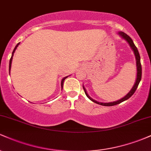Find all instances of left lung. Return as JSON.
Wrapping results in <instances>:
<instances>
[{
  "instance_id": "1",
  "label": "left lung",
  "mask_w": 151,
  "mask_h": 151,
  "mask_svg": "<svg viewBox=\"0 0 151 151\" xmlns=\"http://www.w3.org/2000/svg\"><path fill=\"white\" fill-rule=\"evenodd\" d=\"M119 34L123 38H124V39H125L128 42H129V44L130 45V46H131V47L132 48V50H133V52H134V54H135V56H136V60L137 78H136V83H135L133 87L131 89V91H129V93H128L127 95H126V96H124V98H122L120 100H118V101H116L110 102V103H101V102H98V101H95V100H93V99H91L89 96V95H88V93H86V89H84V87L83 86V89H84V92H85V94L86 95V96H87V97L89 98L90 100H91V101H92L93 102H94V103H96V104H99V105L105 106H111L117 105V104H121V102L129 99L131 97V96H132L133 93H135V91H136L137 88H138V84H139L140 81H141V80L142 67H141V57H140L139 52H138V49H137L136 45H134V43H133L132 39H131V38L130 37L129 35H126V33H124V32H119Z\"/></svg>"
}]
</instances>
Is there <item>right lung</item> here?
<instances>
[{
	"label": "right lung",
	"instance_id": "obj_1",
	"mask_svg": "<svg viewBox=\"0 0 151 151\" xmlns=\"http://www.w3.org/2000/svg\"><path fill=\"white\" fill-rule=\"evenodd\" d=\"M19 44H20V43H18V44H17V45L15 46V47L14 48V50H13V53H12V56H11V58H10V63H9V72L10 71V68H11V63H12V60H13V53L15 52V50L17 49V47H18V45H19ZM66 78H67V77H65V78H63V79H62V82H61V85H62V88L63 87V83H64V81H65V79H66Z\"/></svg>",
	"mask_w": 151,
	"mask_h": 151
}]
</instances>
